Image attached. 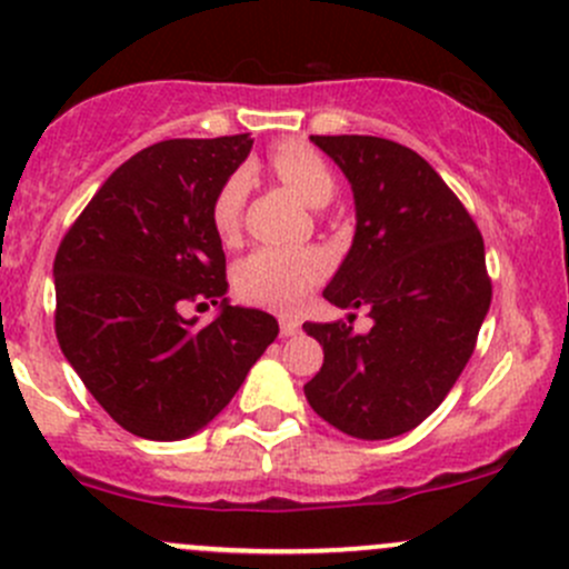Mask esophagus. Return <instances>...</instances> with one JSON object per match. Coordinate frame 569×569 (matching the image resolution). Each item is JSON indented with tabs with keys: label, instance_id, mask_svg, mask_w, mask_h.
Returning a JSON list of instances; mask_svg holds the SVG:
<instances>
[{
	"label": "esophagus",
	"instance_id": "34e87169",
	"mask_svg": "<svg viewBox=\"0 0 569 569\" xmlns=\"http://www.w3.org/2000/svg\"><path fill=\"white\" fill-rule=\"evenodd\" d=\"M297 330H300V325H297V319H289V317L280 319V336L291 338V336H297Z\"/></svg>",
	"mask_w": 569,
	"mask_h": 569
}]
</instances>
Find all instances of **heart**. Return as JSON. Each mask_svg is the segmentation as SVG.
Wrapping results in <instances>:
<instances>
[{
	"instance_id": "1",
	"label": "heart",
	"mask_w": 569,
	"mask_h": 569,
	"mask_svg": "<svg viewBox=\"0 0 569 569\" xmlns=\"http://www.w3.org/2000/svg\"><path fill=\"white\" fill-rule=\"evenodd\" d=\"M274 176L289 183L306 203L327 206L336 194V173L327 159L300 140L278 142L269 153ZM250 178L244 170L228 176L211 200V228L222 242H233L242 226ZM330 258L313 248H258L233 269V291L239 300L269 311L291 313L325 280Z\"/></svg>"
}]
</instances>
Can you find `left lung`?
<instances>
[{
	"label": "left lung",
	"mask_w": 569,
	"mask_h": 569,
	"mask_svg": "<svg viewBox=\"0 0 569 569\" xmlns=\"http://www.w3.org/2000/svg\"><path fill=\"white\" fill-rule=\"evenodd\" d=\"M311 142L341 168L355 198L352 248L325 300L369 308L371 330L302 325L325 349L306 399L343 435L388 440L438 410L473 355L492 297L485 242L457 194L410 148L363 134Z\"/></svg>",
	"instance_id": "1"
}]
</instances>
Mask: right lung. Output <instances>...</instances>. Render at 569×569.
<instances>
[{
	"instance_id": "add662e5",
	"label": "right lung",
	"mask_w": 569,
	"mask_h": 569,
	"mask_svg": "<svg viewBox=\"0 0 569 569\" xmlns=\"http://www.w3.org/2000/svg\"><path fill=\"white\" fill-rule=\"evenodd\" d=\"M248 134L164 140L101 183L54 258V330L93 399L146 440L200 432L239 391L278 321L226 297L211 200L248 159ZM221 306L194 328L183 301ZM201 303V305H204Z\"/></svg>"
}]
</instances>
